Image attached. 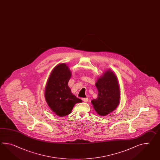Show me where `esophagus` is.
I'll return each mask as SVG.
<instances>
[{"instance_id":"esophagus-1","label":"esophagus","mask_w":160,"mask_h":160,"mask_svg":"<svg viewBox=\"0 0 160 160\" xmlns=\"http://www.w3.org/2000/svg\"><path fill=\"white\" fill-rule=\"evenodd\" d=\"M82 101L84 102H87L88 101V98H82Z\"/></svg>"}]
</instances>
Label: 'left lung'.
I'll list each match as a JSON object with an SVG mask.
<instances>
[{"label":"left lung","instance_id":"left-lung-1","mask_svg":"<svg viewBox=\"0 0 160 160\" xmlns=\"http://www.w3.org/2000/svg\"><path fill=\"white\" fill-rule=\"evenodd\" d=\"M95 86L98 91L97 99L91 101L95 110L100 116L112 112L119 105L120 88L117 77L112 71L107 70L98 78Z\"/></svg>","mask_w":160,"mask_h":160}]
</instances>
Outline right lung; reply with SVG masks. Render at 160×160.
<instances>
[{
  "label": "right lung",
  "mask_w": 160,
  "mask_h": 160,
  "mask_svg": "<svg viewBox=\"0 0 160 160\" xmlns=\"http://www.w3.org/2000/svg\"><path fill=\"white\" fill-rule=\"evenodd\" d=\"M72 76L68 66L61 63L52 70L45 89V98L50 108L59 117L69 114L81 99L71 92L68 85Z\"/></svg>",
  "instance_id": "right-lung-1"
}]
</instances>
